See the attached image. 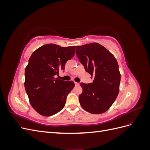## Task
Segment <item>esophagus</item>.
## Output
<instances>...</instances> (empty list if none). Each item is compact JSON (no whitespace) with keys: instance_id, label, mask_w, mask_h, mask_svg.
Returning a JSON list of instances; mask_svg holds the SVG:
<instances>
[{"instance_id":"1","label":"esophagus","mask_w":150,"mask_h":150,"mask_svg":"<svg viewBox=\"0 0 150 150\" xmlns=\"http://www.w3.org/2000/svg\"><path fill=\"white\" fill-rule=\"evenodd\" d=\"M74 84L75 85L77 86H79V83H77V82H74Z\"/></svg>"}]
</instances>
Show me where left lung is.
Returning a JSON list of instances; mask_svg holds the SVG:
<instances>
[{
  "label": "left lung",
  "mask_w": 150,
  "mask_h": 150,
  "mask_svg": "<svg viewBox=\"0 0 150 150\" xmlns=\"http://www.w3.org/2000/svg\"><path fill=\"white\" fill-rule=\"evenodd\" d=\"M76 55L84 69L94 77L93 83H81V106L92 114H101L110 109L119 93L121 74L115 56L98 43L76 46Z\"/></svg>",
  "instance_id": "8db88e82"
}]
</instances>
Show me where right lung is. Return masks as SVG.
<instances>
[{"label":"right lung","instance_id":"obj_1","mask_svg":"<svg viewBox=\"0 0 150 150\" xmlns=\"http://www.w3.org/2000/svg\"><path fill=\"white\" fill-rule=\"evenodd\" d=\"M75 46L61 47L48 44L32 54L25 69L24 86L31 106L39 114L50 116L64 107L67 94L74 87L72 81L56 78L73 57Z\"/></svg>","mask_w":150,"mask_h":150}]
</instances>
